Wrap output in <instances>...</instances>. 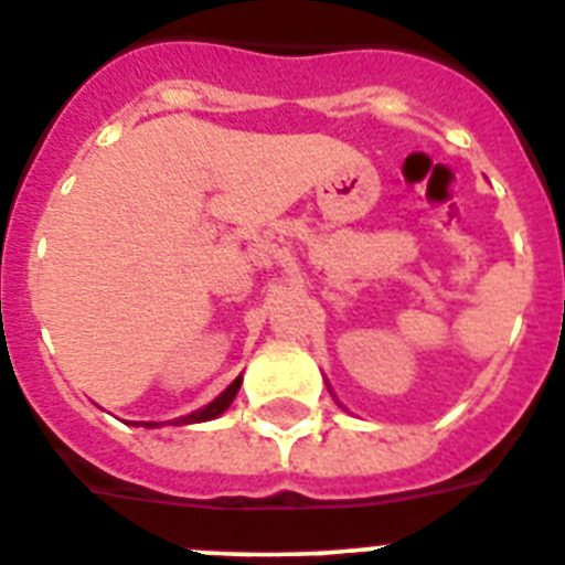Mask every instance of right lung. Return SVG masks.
Instances as JSON below:
<instances>
[{
	"label": "right lung",
	"instance_id": "obj_1",
	"mask_svg": "<svg viewBox=\"0 0 565 565\" xmlns=\"http://www.w3.org/2000/svg\"><path fill=\"white\" fill-rule=\"evenodd\" d=\"M239 384H243V376H237V379H234V382L228 384L226 391H223L221 396L214 398V402H209L206 407H201V411H194V413H189V416L178 418V422H174V424L212 422V418H217V416H221V413H226V411H228V404H232V402H234V396H237ZM143 427H158V424H154V422H147V424H143Z\"/></svg>",
	"mask_w": 565,
	"mask_h": 565
}]
</instances>
